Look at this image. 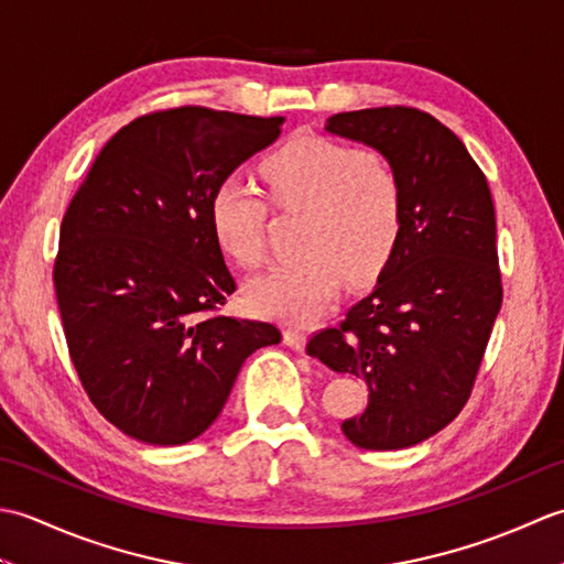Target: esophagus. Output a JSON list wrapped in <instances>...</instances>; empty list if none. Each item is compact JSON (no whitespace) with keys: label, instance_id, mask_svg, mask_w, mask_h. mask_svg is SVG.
I'll list each match as a JSON object with an SVG mask.
<instances>
[{"label":"esophagus","instance_id":"34e87169","mask_svg":"<svg viewBox=\"0 0 564 564\" xmlns=\"http://www.w3.org/2000/svg\"><path fill=\"white\" fill-rule=\"evenodd\" d=\"M305 339H307V334L303 329H297V327L283 329V341L289 344L291 349H295V351H303L305 349Z\"/></svg>","mask_w":564,"mask_h":564}]
</instances>
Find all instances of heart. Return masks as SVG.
Here are the masks:
<instances>
[{"instance_id": "b5f03b06", "label": "heart", "mask_w": 564, "mask_h": 564, "mask_svg": "<svg viewBox=\"0 0 564 564\" xmlns=\"http://www.w3.org/2000/svg\"><path fill=\"white\" fill-rule=\"evenodd\" d=\"M275 208L305 213V257L251 279L247 303L257 315L305 325L337 297L344 275L361 285L394 257L404 223L400 176L386 162L329 138H301L261 164ZM210 230L242 269L267 254V203L242 178L227 176L208 203Z\"/></svg>"}]
</instances>
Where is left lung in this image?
Wrapping results in <instances>:
<instances>
[{
  "label": "left lung",
  "instance_id": "obj_1",
  "mask_svg": "<svg viewBox=\"0 0 564 564\" xmlns=\"http://www.w3.org/2000/svg\"><path fill=\"white\" fill-rule=\"evenodd\" d=\"M327 130L390 162L404 223L376 291L313 334L307 354L368 386L366 410L341 422L354 446L410 448L465 406L501 307L492 194L458 135L426 111L337 113Z\"/></svg>",
  "mask_w": 564,
  "mask_h": 564
}]
</instances>
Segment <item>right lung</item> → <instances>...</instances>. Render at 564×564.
I'll use <instances>...</instances> for the list:
<instances>
[{"mask_svg":"<svg viewBox=\"0 0 564 564\" xmlns=\"http://www.w3.org/2000/svg\"><path fill=\"white\" fill-rule=\"evenodd\" d=\"M281 123L206 106L145 113L106 142L69 203L53 267L67 349L128 436L194 441L247 356L281 341L269 322L218 313L237 285L208 220L215 186Z\"/></svg>","mask_w":564,"mask_h":564,"instance_id":"obj_1","label":"right lung"}]
</instances>
